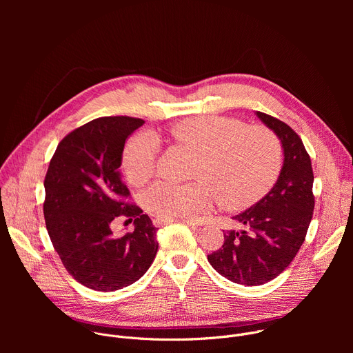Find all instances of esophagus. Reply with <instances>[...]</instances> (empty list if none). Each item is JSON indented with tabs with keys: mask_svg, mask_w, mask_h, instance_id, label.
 Returning a JSON list of instances; mask_svg holds the SVG:
<instances>
[{
	"mask_svg": "<svg viewBox=\"0 0 353 353\" xmlns=\"http://www.w3.org/2000/svg\"><path fill=\"white\" fill-rule=\"evenodd\" d=\"M168 223H170V221H166V219H162V218H155L154 219V225L157 226V228H161V226H165V225H168ZM184 223H187L188 226H195V223H191V222H188V221H185Z\"/></svg>",
	"mask_w": 353,
	"mask_h": 353,
	"instance_id": "1",
	"label": "esophagus"
}]
</instances>
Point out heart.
<instances>
[{
	"mask_svg": "<svg viewBox=\"0 0 353 353\" xmlns=\"http://www.w3.org/2000/svg\"><path fill=\"white\" fill-rule=\"evenodd\" d=\"M172 141L196 157L190 184L158 181L142 195L145 210L166 221H194L216 196L226 210H241L259 201L274 184L282 165L278 137L265 127H247L222 117L183 120L169 130ZM152 134L132 137L123 152V169L134 185L152 176L158 158Z\"/></svg>",
	"mask_w": 353,
	"mask_h": 353,
	"instance_id": "heart-1",
	"label": "heart"
}]
</instances>
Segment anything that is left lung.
<instances>
[{
	"mask_svg": "<svg viewBox=\"0 0 353 353\" xmlns=\"http://www.w3.org/2000/svg\"><path fill=\"white\" fill-rule=\"evenodd\" d=\"M256 116L281 141L283 165L259 203L232 218L244 229L226 230L222 247L208 256L216 272L245 286L270 282L293 261L314 210V176L303 142L281 120L261 112Z\"/></svg>",
	"mask_w": 353,
	"mask_h": 353,
	"instance_id": "1",
	"label": "left lung"
}]
</instances>
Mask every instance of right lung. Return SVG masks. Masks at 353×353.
Listing matches in <instances>:
<instances>
[{
    "label": "right lung",
    "mask_w": 353,
    "mask_h": 353,
    "mask_svg": "<svg viewBox=\"0 0 353 353\" xmlns=\"http://www.w3.org/2000/svg\"><path fill=\"white\" fill-rule=\"evenodd\" d=\"M145 121L100 117L70 132L44 179L46 228L67 271L86 288L114 292L137 282L154 263L157 228L125 198L120 166L125 139ZM134 219V232L114 236L111 222Z\"/></svg>",
    "instance_id": "right-lung-1"
}]
</instances>
